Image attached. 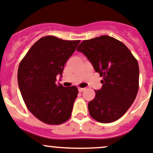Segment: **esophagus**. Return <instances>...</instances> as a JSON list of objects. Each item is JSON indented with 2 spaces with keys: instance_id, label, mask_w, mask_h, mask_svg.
<instances>
[{
  "instance_id": "obj_1",
  "label": "esophagus",
  "mask_w": 153,
  "mask_h": 153,
  "mask_svg": "<svg viewBox=\"0 0 153 153\" xmlns=\"http://www.w3.org/2000/svg\"><path fill=\"white\" fill-rule=\"evenodd\" d=\"M85 88H78V91L79 92H82L83 91H85Z\"/></svg>"
}]
</instances>
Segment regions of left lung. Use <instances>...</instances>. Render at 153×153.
<instances>
[{"instance_id": "obj_1", "label": "left lung", "mask_w": 153, "mask_h": 153, "mask_svg": "<svg viewBox=\"0 0 153 153\" xmlns=\"http://www.w3.org/2000/svg\"><path fill=\"white\" fill-rule=\"evenodd\" d=\"M102 77V87L88 103L90 115L101 123L120 118L134 101L139 89V65L122 41L108 35L85 40L77 48Z\"/></svg>"}]
</instances>
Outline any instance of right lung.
I'll return each mask as SVG.
<instances>
[{
    "mask_svg": "<svg viewBox=\"0 0 153 153\" xmlns=\"http://www.w3.org/2000/svg\"><path fill=\"white\" fill-rule=\"evenodd\" d=\"M80 41L43 37L19 63L17 78L22 99L31 113L44 123L60 125L71 117L78 88L57 85L56 81Z\"/></svg>",
    "mask_w": 153,
    "mask_h": 153,
    "instance_id": "right-lung-1",
    "label": "right lung"
}]
</instances>
